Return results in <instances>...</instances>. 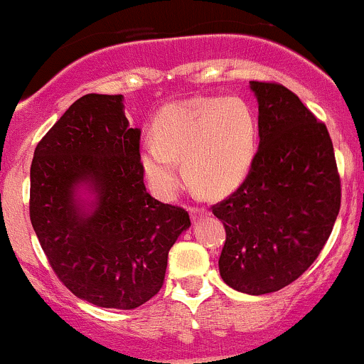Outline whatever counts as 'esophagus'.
I'll list each match as a JSON object with an SVG mask.
<instances>
[{
	"label": "esophagus",
	"instance_id": "esophagus-1",
	"mask_svg": "<svg viewBox=\"0 0 364 364\" xmlns=\"http://www.w3.org/2000/svg\"><path fill=\"white\" fill-rule=\"evenodd\" d=\"M203 215H208L207 210H203V208H191V219H193V223H194V220L200 219V217H203Z\"/></svg>",
	"mask_w": 364,
	"mask_h": 364
}]
</instances>
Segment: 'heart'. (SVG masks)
<instances>
[{"instance_id": "b5f03b06", "label": "heart", "mask_w": 364, "mask_h": 364, "mask_svg": "<svg viewBox=\"0 0 364 364\" xmlns=\"http://www.w3.org/2000/svg\"><path fill=\"white\" fill-rule=\"evenodd\" d=\"M152 141L140 149L141 173L159 200H175L183 175L207 196L230 194L245 181L257 152V117L240 96H196L157 112Z\"/></svg>"}]
</instances>
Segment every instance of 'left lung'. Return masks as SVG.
Wrapping results in <instances>:
<instances>
[{
    "label": "left lung",
    "mask_w": 364,
    "mask_h": 364,
    "mask_svg": "<svg viewBox=\"0 0 364 364\" xmlns=\"http://www.w3.org/2000/svg\"><path fill=\"white\" fill-rule=\"evenodd\" d=\"M250 91L259 149L245 182L213 215L226 228L220 277L259 296L289 286L317 259L342 194L326 126L284 85L250 82Z\"/></svg>",
    "instance_id": "left-lung-1"
}]
</instances>
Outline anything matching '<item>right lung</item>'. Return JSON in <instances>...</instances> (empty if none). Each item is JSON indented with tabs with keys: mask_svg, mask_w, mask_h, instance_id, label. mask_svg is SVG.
Here are the masks:
<instances>
[{
	"mask_svg": "<svg viewBox=\"0 0 364 364\" xmlns=\"http://www.w3.org/2000/svg\"><path fill=\"white\" fill-rule=\"evenodd\" d=\"M140 129L122 95H85L36 145L33 230L55 275L77 298L133 310L157 294L168 252L189 213L147 193Z\"/></svg>",
	"mask_w": 364,
	"mask_h": 364,
	"instance_id": "1",
	"label": "right lung"
}]
</instances>
